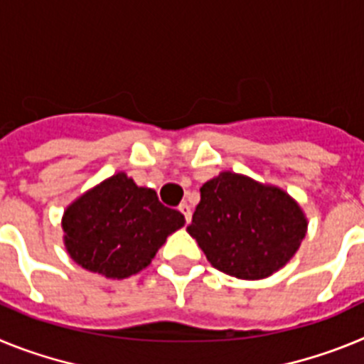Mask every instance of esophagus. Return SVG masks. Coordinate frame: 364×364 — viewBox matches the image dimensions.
<instances>
[{"instance_id":"obj_1","label":"esophagus","mask_w":364,"mask_h":364,"mask_svg":"<svg viewBox=\"0 0 364 364\" xmlns=\"http://www.w3.org/2000/svg\"><path fill=\"white\" fill-rule=\"evenodd\" d=\"M178 211L182 215H184V218H186V222H191V215H193V211H191V208H189L188 204H186V202H182V204L178 205Z\"/></svg>"}]
</instances>
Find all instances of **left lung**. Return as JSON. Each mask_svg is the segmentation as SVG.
Wrapping results in <instances>:
<instances>
[{"label": "left lung", "instance_id": "1", "mask_svg": "<svg viewBox=\"0 0 364 364\" xmlns=\"http://www.w3.org/2000/svg\"><path fill=\"white\" fill-rule=\"evenodd\" d=\"M306 231V215L284 189L233 171L202 186L188 226L213 268L244 281L284 268Z\"/></svg>", "mask_w": 364, "mask_h": 364}]
</instances>
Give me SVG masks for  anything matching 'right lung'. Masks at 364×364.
<instances>
[{
  "instance_id": "add662e5",
  "label": "right lung",
  "mask_w": 364,
  "mask_h": 364,
  "mask_svg": "<svg viewBox=\"0 0 364 364\" xmlns=\"http://www.w3.org/2000/svg\"><path fill=\"white\" fill-rule=\"evenodd\" d=\"M186 224L151 188L120 171L96 184L62 217L63 244L82 268L107 279H127L151 264L159 247Z\"/></svg>"
}]
</instances>
